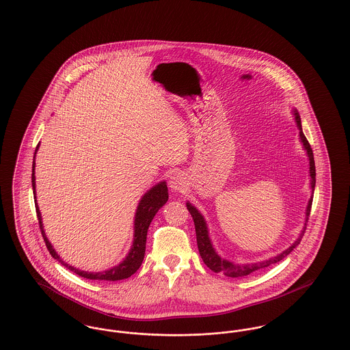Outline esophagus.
Listing matches in <instances>:
<instances>
[{
	"label": "esophagus",
	"instance_id": "34e87169",
	"mask_svg": "<svg viewBox=\"0 0 350 350\" xmlns=\"http://www.w3.org/2000/svg\"><path fill=\"white\" fill-rule=\"evenodd\" d=\"M169 187L173 190V191H183L186 187V177L184 173L181 172H176L170 176V180H169Z\"/></svg>",
	"mask_w": 350,
	"mask_h": 350
}]
</instances>
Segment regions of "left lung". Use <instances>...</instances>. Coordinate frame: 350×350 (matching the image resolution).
Listing matches in <instances>:
<instances>
[{"instance_id": "8db88e82", "label": "left lung", "mask_w": 350, "mask_h": 350, "mask_svg": "<svg viewBox=\"0 0 350 350\" xmlns=\"http://www.w3.org/2000/svg\"><path fill=\"white\" fill-rule=\"evenodd\" d=\"M295 112V120L296 124L300 129V140L304 145V149L307 150V154H308L309 159V176H310V187H312V191L314 190V184H316V167H314V160H313V152H312V148L309 145L307 137L304 136L303 133V129H301V120H300V116L296 111ZM186 207L189 210V213L191 214L193 217V221H194V227H196V235H197V245H198V251H200V255L204 260L207 267L210 268L211 271L214 272H222L225 273L226 276L230 278H241V276H246L250 275L251 272L254 271H258L260 268H266L273 263H278L280 262L282 259H284L287 256L288 254L291 251H293V248L300 245V241L304 235V230L301 231L300 237L288 247L287 250H284L282 254L273 256V258H269L265 262H259V263H251V265H234L232 262H228L226 259L221 258L217 251L214 250V247L211 245V241L208 238V231H207V225H206L205 218L202 217V214L191 205L190 202H186ZM310 207H312V197L308 201V206H307V210H306V226H307V222H308L309 213H310Z\"/></svg>"}]
</instances>
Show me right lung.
Listing matches in <instances>:
<instances>
[{"label":"right lung","mask_w":350,"mask_h":350,"mask_svg":"<svg viewBox=\"0 0 350 350\" xmlns=\"http://www.w3.org/2000/svg\"><path fill=\"white\" fill-rule=\"evenodd\" d=\"M38 146L37 145V149H36V153L38 150ZM36 153H34V159H36ZM34 167H36V161H33V173H31V185H33V193L36 194V176H34ZM169 196H167V186L166 183L163 181L157 185L153 186L152 189H149L140 204L137 206V210H136V215H135V235H133V245L131 247V251L129 254L126 255V258L124 259L123 262L119 265V266H115V267L109 268L107 271L103 272H88V271H82V269H78V268L72 267L67 263H64L62 259L58 256V254L55 252V250L51 246V243L49 242L46 234H44V230L42 226V217L41 213H40V208L38 205H36V210H37V217H38V224L41 227L42 237L44 239V243L46 247L49 250V252L51 254V256L54 259H57L58 262H61L64 267L68 268L70 271L78 273L79 276L85 278V279H91V280H109V282H115V280H123L129 278L131 275H133L144 260L145 255V243H146V232H148V228L149 225L153 219V217L156 215V213L166 204ZM37 202V201H36Z\"/></svg>","instance_id":"right-lung-1"}]
</instances>
